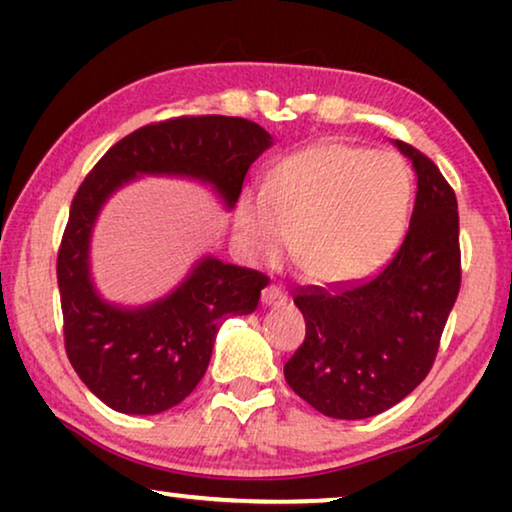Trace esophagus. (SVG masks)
Returning <instances> with one entry per match:
<instances>
[{
  "instance_id": "34e87169",
  "label": "esophagus",
  "mask_w": 512,
  "mask_h": 512,
  "mask_svg": "<svg viewBox=\"0 0 512 512\" xmlns=\"http://www.w3.org/2000/svg\"><path fill=\"white\" fill-rule=\"evenodd\" d=\"M286 300H289V296H286V291L282 289V286L270 284V286H265V289H263L261 303H263L265 307H270V305H284Z\"/></svg>"
}]
</instances>
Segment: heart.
<instances>
[{"mask_svg":"<svg viewBox=\"0 0 512 512\" xmlns=\"http://www.w3.org/2000/svg\"><path fill=\"white\" fill-rule=\"evenodd\" d=\"M412 200L408 165L394 153L321 142L279 160L265 191L242 193L244 247L275 261L289 244L314 279L354 282L380 270L401 242Z\"/></svg>","mask_w":512,"mask_h":512,"instance_id":"obj_1","label":"heart"}]
</instances>
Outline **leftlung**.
Wrapping results in <instances>:
<instances>
[{
	"label": "left lung",
	"instance_id": "8db88e82",
	"mask_svg": "<svg viewBox=\"0 0 512 512\" xmlns=\"http://www.w3.org/2000/svg\"><path fill=\"white\" fill-rule=\"evenodd\" d=\"M417 172L410 228L394 258L361 282L300 286L305 340L286 361L296 394L333 419H366L429 375L461 286L457 195L436 163L394 139Z\"/></svg>",
	"mask_w": 512,
	"mask_h": 512
}]
</instances>
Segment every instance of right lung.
<instances>
[{
  "label": "right lung",
  "instance_id": "obj_1",
  "mask_svg": "<svg viewBox=\"0 0 512 512\" xmlns=\"http://www.w3.org/2000/svg\"><path fill=\"white\" fill-rule=\"evenodd\" d=\"M270 144L247 118L177 116L130 132L81 181L58 249L62 333L76 375L111 410L158 415L184 401L205 375L223 319L254 312L270 279L207 256L163 300L137 310L104 303L88 270L102 205L137 174H179L212 184L233 207Z\"/></svg>",
  "mask_w": 512,
  "mask_h": 512
}]
</instances>
